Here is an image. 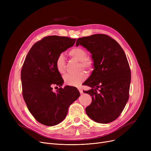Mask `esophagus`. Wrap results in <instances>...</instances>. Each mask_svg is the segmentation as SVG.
I'll return each mask as SVG.
<instances>
[{
  "instance_id": "34e87169",
  "label": "esophagus",
  "mask_w": 151,
  "mask_h": 151,
  "mask_svg": "<svg viewBox=\"0 0 151 151\" xmlns=\"http://www.w3.org/2000/svg\"><path fill=\"white\" fill-rule=\"evenodd\" d=\"M78 89L79 90V91H80V92L81 94H82V93H83V91L81 88H80V87H79V88H78Z\"/></svg>"
}]
</instances>
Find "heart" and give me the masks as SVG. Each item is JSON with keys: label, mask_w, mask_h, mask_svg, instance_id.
I'll return each mask as SVG.
<instances>
[{"label": "heart", "mask_w": 151, "mask_h": 151, "mask_svg": "<svg viewBox=\"0 0 151 151\" xmlns=\"http://www.w3.org/2000/svg\"><path fill=\"white\" fill-rule=\"evenodd\" d=\"M68 55L70 58L80 62V68H82L88 71H91L93 68V61L88 58V53L85 50L81 47H75L68 51ZM58 72L63 74L65 71L66 62L63 55H59L55 62ZM87 78L84 71H81L75 75L67 74L63 77V80L67 85L71 86H79L85 81Z\"/></svg>", "instance_id": "1"}]
</instances>
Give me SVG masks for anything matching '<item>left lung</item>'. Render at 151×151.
I'll return each mask as SVG.
<instances>
[{
  "label": "left lung",
  "instance_id": "1",
  "mask_svg": "<svg viewBox=\"0 0 151 151\" xmlns=\"http://www.w3.org/2000/svg\"><path fill=\"white\" fill-rule=\"evenodd\" d=\"M79 45L91 52L93 61L94 70L84 82L91 88L84 92L92 99L86 114L98 123L111 122L120 116L129 97L131 72L125 54L116 40L104 34L79 38Z\"/></svg>",
  "mask_w": 151,
  "mask_h": 151
}]
</instances>
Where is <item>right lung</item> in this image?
Wrapping results in <instances>:
<instances>
[{"mask_svg":"<svg viewBox=\"0 0 151 151\" xmlns=\"http://www.w3.org/2000/svg\"><path fill=\"white\" fill-rule=\"evenodd\" d=\"M76 39L48 36L35 43L29 51L21 70L22 96L35 119L45 125L54 126L65 118L70 105L80 97L75 87L62 86L63 80L55 65L59 55L72 47Z\"/></svg>","mask_w":151,"mask_h":151,"instance_id":"obj_1","label":"right lung"}]
</instances>
